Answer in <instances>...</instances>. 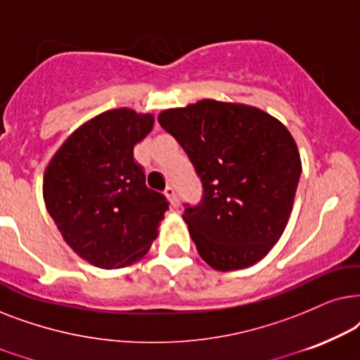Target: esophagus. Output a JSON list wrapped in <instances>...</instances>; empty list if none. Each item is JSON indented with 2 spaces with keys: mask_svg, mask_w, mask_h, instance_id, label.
Returning <instances> with one entry per match:
<instances>
[{
  "mask_svg": "<svg viewBox=\"0 0 360 360\" xmlns=\"http://www.w3.org/2000/svg\"><path fill=\"white\" fill-rule=\"evenodd\" d=\"M165 194H166V198L169 199V202H171V205L174 209H177L179 207V199H177V195H176V191L171 188V186H167V188L165 189Z\"/></svg>",
  "mask_w": 360,
  "mask_h": 360,
  "instance_id": "34e87169",
  "label": "esophagus"
}]
</instances>
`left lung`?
<instances>
[{"mask_svg":"<svg viewBox=\"0 0 360 360\" xmlns=\"http://www.w3.org/2000/svg\"><path fill=\"white\" fill-rule=\"evenodd\" d=\"M202 181L183 214L202 260L219 271L260 262L283 236L301 174L295 138L280 120L243 103L200 100L160 113Z\"/></svg>","mask_w":360,"mask_h":360,"instance_id":"left-lung-1","label":"left lung"}]
</instances>
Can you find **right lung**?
I'll use <instances>...</instances> for the list:
<instances>
[{
    "instance_id": "obj_1",
    "label": "right lung",
    "mask_w": 360,
    "mask_h": 360,
    "mask_svg": "<svg viewBox=\"0 0 360 360\" xmlns=\"http://www.w3.org/2000/svg\"><path fill=\"white\" fill-rule=\"evenodd\" d=\"M155 117L115 108L79 127L46 167L47 212L72 250L94 266L133 265L150 250L167 200L148 189L133 148Z\"/></svg>"
}]
</instances>
